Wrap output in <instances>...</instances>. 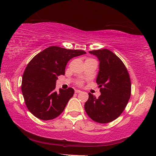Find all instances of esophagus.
<instances>
[{"mask_svg": "<svg viewBox=\"0 0 156 156\" xmlns=\"http://www.w3.org/2000/svg\"><path fill=\"white\" fill-rule=\"evenodd\" d=\"M82 91L80 90H75V92L76 93H80V92H81Z\"/></svg>", "mask_w": 156, "mask_h": 156, "instance_id": "obj_1", "label": "esophagus"}]
</instances>
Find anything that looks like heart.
I'll use <instances>...</instances> for the list:
<instances>
[{
  "label": "heart",
  "mask_w": 156,
  "mask_h": 156,
  "mask_svg": "<svg viewBox=\"0 0 156 156\" xmlns=\"http://www.w3.org/2000/svg\"><path fill=\"white\" fill-rule=\"evenodd\" d=\"M78 83L79 84H82V81H79V82H78Z\"/></svg>",
  "instance_id": "obj_1"
}]
</instances>
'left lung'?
<instances>
[{
  "label": "left lung",
  "mask_w": 156,
  "mask_h": 156,
  "mask_svg": "<svg viewBox=\"0 0 156 156\" xmlns=\"http://www.w3.org/2000/svg\"><path fill=\"white\" fill-rule=\"evenodd\" d=\"M99 60L97 83L101 96L97 98L91 93L84 105L89 117L99 123H107L117 119L130 98L131 84L123 62L107 49L89 51Z\"/></svg>",
  "instance_id": "8db88e82"
}]
</instances>
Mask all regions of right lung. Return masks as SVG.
Segmentation results:
<instances>
[{
  "label": "right lung",
  "mask_w": 156,
  "mask_h": 156,
  "mask_svg": "<svg viewBox=\"0 0 156 156\" xmlns=\"http://www.w3.org/2000/svg\"><path fill=\"white\" fill-rule=\"evenodd\" d=\"M87 54L80 49L51 46L29 62L22 77L21 90L28 110L35 117L48 121L64 111L74 93L72 88L55 91L58 76L65 74L69 59Z\"/></svg>",
  "instance_id": "1"
}]
</instances>
